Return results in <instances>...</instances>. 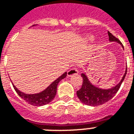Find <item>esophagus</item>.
I'll list each match as a JSON object with an SVG mask.
<instances>
[{
	"mask_svg": "<svg viewBox=\"0 0 134 134\" xmlns=\"http://www.w3.org/2000/svg\"><path fill=\"white\" fill-rule=\"evenodd\" d=\"M79 73V70L78 68L76 67H73L67 71V76H71V75H74V74H77Z\"/></svg>",
	"mask_w": 134,
	"mask_h": 134,
	"instance_id": "esophagus-1",
	"label": "esophagus"
}]
</instances>
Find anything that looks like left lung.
Instances as JSON below:
<instances>
[{"mask_svg":"<svg viewBox=\"0 0 134 134\" xmlns=\"http://www.w3.org/2000/svg\"><path fill=\"white\" fill-rule=\"evenodd\" d=\"M108 34L109 36V40L110 41H117L121 44L120 41L117 38L115 37V36L112 35L110 31H108ZM126 71H127V68H126V71L123 78L121 79V81L117 86H115V87L112 88L110 89L107 90L98 88L93 85H92L88 79L87 76H86V74L83 73L81 74V76L83 78V83H82L81 88L76 91V95L79 99L80 100L81 103L90 106L101 105L105 103L115 96V94L119 91L121 83L126 76Z\"/></svg>","mask_w":134,"mask_h":134,"instance_id":"1","label":"left lung"}]
</instances>
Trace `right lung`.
<instances>
[{"mask_svg":"<svg viewBox=\"0 0 134 134\" xmlns=\"http://www.w3.org/2000/svg\"><path fill=\"white\" fill-rule=\"evenodd\" d=\"M66 76H67V72H65V74H63L62 76L57 79L43 91L36 93V94L24 93L23 92H21L17 89V88L15 87V86H14V84H13V85L15 91L17 93V94L19 95L23 100L26 101V103H28L29 104L34 106H42L49 103L50 102L53 100L56 95L57 86L58 85V83L62 79L65 78Z\"/></svg>","mask_w":134,"mask_h":134,"instance_id":"obj_1","label":"right lung"}]
</instances>
